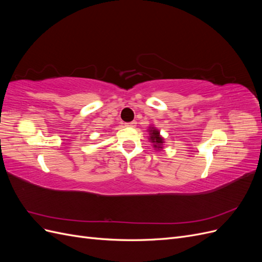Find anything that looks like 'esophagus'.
I'll list each match as a JSON object with an SVG mask.
<instances>
[{"mask_svg":"<svg viewBox=\"0 0 262 262\" xmlns=\"http://www.w3.org/2000/svg\"><path fill=\"white\" fill-rule=\"evenodd\" d=\"M136 125H137L136 121H131V122L125 123V126H129V128H136Z\"/></svg>","mask_w":262,"mask_h":262,"instance_id":"34e87169","label":"esophagus"}]
</instances>
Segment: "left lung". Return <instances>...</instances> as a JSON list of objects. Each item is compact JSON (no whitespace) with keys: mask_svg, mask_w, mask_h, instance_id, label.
Here are the masks:
<instances>
[{"mask_svg":"<svg viewBox=\"0 0 262 262\" xmlns=\"http://www.w3.org/2000/svg\"><path fill=\"white\" fill-rule=\"evenodd\" d=\"M147 131H148V134H149V137H148L149 142H152L154 148H157L158 150L162 149L163 144L165 143V142H164L163 137L161 136V132L158 131L153 125H149Z\"/></svg>","mask_w":262,"mask_h":262,"instance_id":"left-lung-1","label":"left lung"}]
</instances>
